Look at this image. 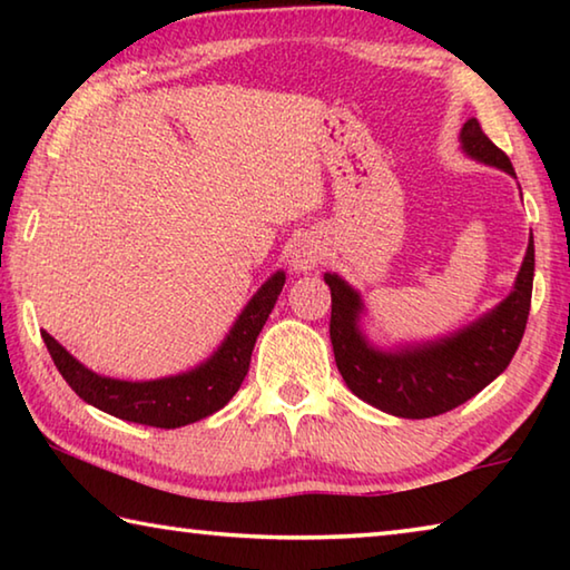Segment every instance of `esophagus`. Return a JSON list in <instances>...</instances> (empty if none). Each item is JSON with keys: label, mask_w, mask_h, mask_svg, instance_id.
I'll return each instance as SVG.
<instances>
[{"label": "esophagus", "mask_w": 570, "mask_h": 570, "mask_svg": "<svg viewBox=\"0 0 570 570\" xmlns=\"http://www.w3.org/2000/svg\"><path fill=\"white\" fill-rule=\"evenodd\" d=\"M322 262V248L314 244V240L302 238L292 250V266L298 268V272H308L316 264Z\"/></svg>", "instance_id": "1"}]
</instances>
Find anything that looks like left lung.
Here are the masks:
<instances>
[{
	"mask_svg": "<svg viewBox=\"0 0 570 570\" xmlns=\"http://www.w3.org/2000/svg\"><path fill=\"white\" fill-rule=\"evenodd\" d=\"M460 138L468 156L515 176L513 163L482 132L478 118L462 125ZM533 268L535 248L530 236L515 288L505 302L448 340L397 354L377 352L364 342L356 330V314L362 312L360 296L340 276L326 274L324 282L332 288L330 336L346 387L372 407L407 420L435 417L475 397L505 370L523 340L533 296Z\"/></svg>",
	"mask_w": 570,
	"mask_h": 570,
	"instance_id": "1",
	"label": "left lung"
}]
</instances>
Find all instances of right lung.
Instances as JSON below:
<instances>
[{"instance_id":"1","label":"right lung","mask_w":570,"mask_h":570,"mask_svg":"<svg viewBox=\"0 0 570 570\" xmlns=\"http://www.w3.org/2000/svg\"><path fill=\"white\" fill-rule=\"evenodd\" d=\"M284 272L274 274L250 298L244 314L238 316L234 330L220 344V350L198 370L178 377L153 382H120L90 372L75 356L42 332V340L65 382L92 407L112 414V417L148 424V428L173 430L204 420L218 412L238 392L244 382L256 336L272 314L284 286Z\"/></svg>"}]
</instances>
